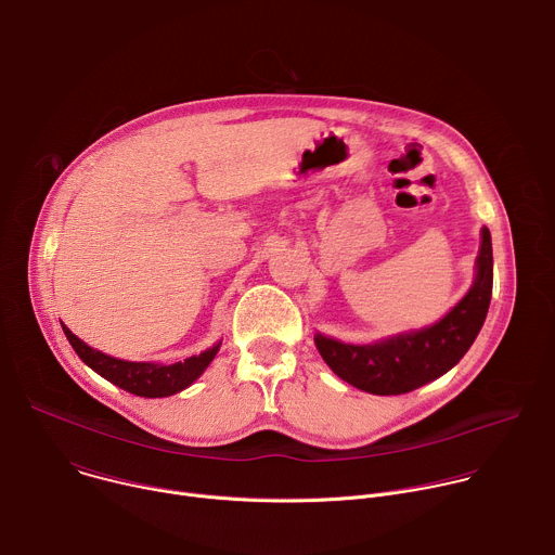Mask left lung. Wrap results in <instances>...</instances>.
<instances>
[{
	"label": "left lung",
	"instance_id": "8db88e82",
	"mask_svg": "<svg viewBox=\"0 0 555 555\" xmlns=\"http://www.w3.org/2000/svg\"><path fill=\"white\" fill-rule=\"evenodd\" d=\"M492 236L481 230L477 279L433 327L398 334L373 345H347L315 334L323 360L351 386L373 395H402L448 373L479 336L492 298Z\"/></svg>",
	"mask_w": 555,
	"mask_h": 555
}]
</instances>
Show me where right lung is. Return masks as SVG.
Listing matches in <instances>:
<instances>
[{"instance_id": "right-lung-1", "label": "right lung", "mask_w": 555, "mask_h": 555, "mask_svg": "<svg viewBox=\"0 0 555 555\" xmlns=\"http://www.w3.org/2000/svg\"><path fill=\"white\" fill-rule=\"evenodd\" d=\"M63 334L69 340L72 349L76 356L81 358L92 371L109 379L112 384L125 388L127 392L140 395V398H169V395H176L191 386L212 362V358L219 351L217 343L215 347L206 349L199 356H191L184 362L176 364H155V362H127L112 358L107 353H101L92 347H88L81 338H76L63 323Z\"/></svg>"}]
</instances>
